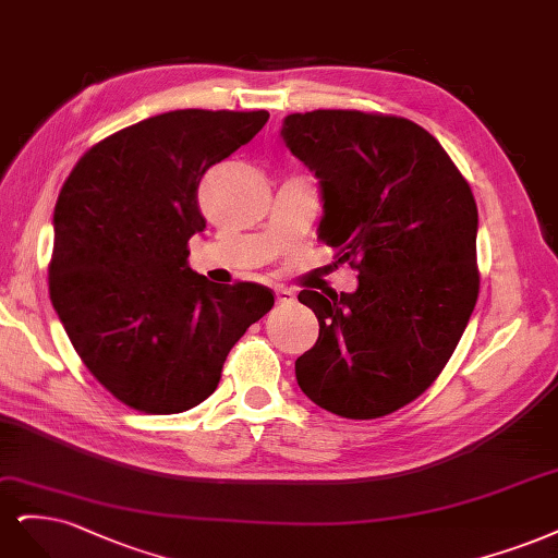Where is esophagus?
I'll use <instances>...</instances> for the list:
<instances>
[{"mask_svg":"<svg viewBox=\"0 0 558 558\" xmlns=\"http://www.w3.org/2000/svg\"><path fill=\"white\" fill-rule=\"evenodd\" d=\"M294 299H296V294H294L292 290H287V287H276V301H278L280 305L292 303Z\"/></svg>","mask_w":558,"mask_h":558,"instance_id":"obj_1","label":"esophagus"}]
</instances>
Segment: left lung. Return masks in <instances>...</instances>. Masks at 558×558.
<instances>
[{"mask_svg":"<svg viewBox=\"0 0 558 558\" xmlns=\"http://www.w3.org/2000/svg\"><path fill=\"white\" fill-rule=\"evenodd\" d=\"M280 134L319 181L317 239L359 271L352 294H299L319 322L317 343L296 359L299 387L340 417L389 415L434 385L473 315L471 185L405 118L292 113Z\"/></svg>","mask_w":558,"mask_h":558,"instance_id":"1","label":"left lung"}]
</instances>
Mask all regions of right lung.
<instances>
[{
	"label": "right lung",
	"mask_w": 558,
	"mask_h": 558,
	"mask_svg": "<svg viewBox=\"0 0 558 558\" xmlns=\"http://www.w3.org/2000/svg\"><path fill=\"white\" fill-rule=\"evenodd\" d=\"M266 111H169L99 141L64 181L52 227L50 301L87 371L118 401L173 415L206 401L236 340L274 308L257 282L194 274L204 173Z\"/></svg>",
	"instance_id": "add662e5"
}]
</instances>
